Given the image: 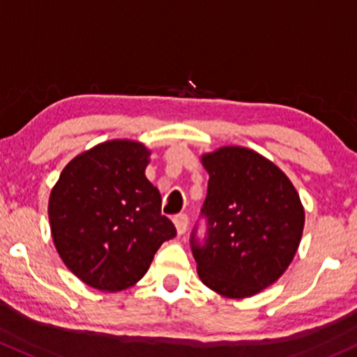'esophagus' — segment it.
<instances>
[{
	"instance_id": "1",
	"label": "esophagus",
	"mask_w": 357,
	"mask_h": 357,
	"mask_svg": "<svg viewBox=\"0 0 357 357\" xmlns=\"http://www.w3.org/2000/svg\"><path fill=\"white\" fill-rule=\"evenodd\" d=\"M174 223L178 235H183L187 231V226H189V218H187V214H178V216L174 218Z\"/></svg>"
}]
</instances>
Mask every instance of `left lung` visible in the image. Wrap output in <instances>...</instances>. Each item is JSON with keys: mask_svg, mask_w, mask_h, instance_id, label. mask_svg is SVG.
<instances>
[{"mask_svg": "<svg viewBox=\"0 0 357 357\" xmlns=\"http://www.w3.org/2000/svg\"><path fill=\"white\" fill-rule=\"evenodd\" d=\"M209 174L204 241L190 235L197 274L228 298H248L278 281L300 245L305 209L291 180L259 153L225 146L202 156Z\"/></svg>", "mask_w": 357, "mask_h": 357, "instance_id": "8db88e82", "label": "left lung"}]
</instances>
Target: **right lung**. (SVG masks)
I'll use <instances>...</instances> for the list:
<instances>
[{
	"mask_svg": "<svg viewBox=\"0 0 357 357\" xmlns=\"http://www.w3.org/2000/svg\"><path fill=\"white\" fill-rule=\"evenodd\" d=\"M149 151L107 141L66 165L49 199L52 240L76 278L100 291L136 284L163 241L177 235L144 175Z\"/></svg>",
	"mask_w": 357,
	"mask_h": 357,
	"instance_id": "1",
	"label": "right lung"
}]
</instances>
